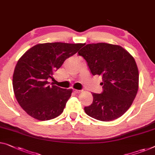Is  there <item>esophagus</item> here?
Masks as SVG:
<instances>
[{"label": "esophagus", "mask_w": 155, "mask_h": 155, "mask_svg": "<svg viewBox=\"0 0 155 155\" xmlns=\"http://www.w3.org/2000/svg\"><path fill=\"white\" fill-rule=\"evenodd\" d=\"M74 92H75V93H79V92H81V91H78V90H74Z\"/></svg>", "instance_id": "1"}]
</instances>
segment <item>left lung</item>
Here are the masks:
<instances>
[{
	"label": "left lung",
	"mask_w": 155,
	"mask_h": 155,
	"mask_svg": "<svg viewBox=\"0 0 155 155\" xmlns=\"http://www.w3.org/2000/svg\"><path fill=\"white\" fill-rule=\"evenodd\" d=\"M78 54L84 57L92 74L102 77L103 92H92V104L84 108L87 115L100 121L121 117L132 104L138 89V70L132 55L120 46L89 44Z\"/></svg>",
	"instance_id": "left-lung-1"
}]
</instances>
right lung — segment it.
<instances>
[{"mask_svg": "<svg viewBox=\"0 0 155 155\" xmlns=\"http://www.w3.org/2000/svg\"><path fill=\"white\" fill-rule=\"evenodd\" d=\"M84 44H38L18 60L12 85L18 103L28 114L39 120H49L63 112L72 89L49 84L55 71Z\"/></svg>", "mask_w": 155, "mask_h": 155, "instance_id": "obj_1", "label": "right lung"}]
</instances>
